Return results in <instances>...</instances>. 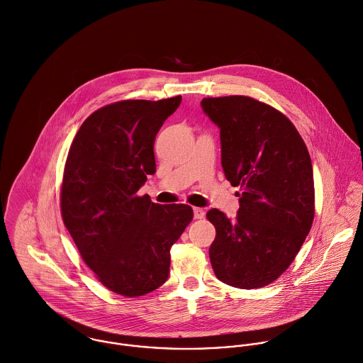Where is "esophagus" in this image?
<instances>
[{
  "instance_id": "obj_1",
  "label": "esophagus",
  "mask_w": 363,
  "mask_h": 363,
  "mask_svg": "<svg viewBox=\"0 0 363 363\" xmlns=\"http://www.w3.org/2000/svg\"><path fill=\"white\" fill-rule=\"evenodd\" d=\"M194 218H205V211L201 208H194Z\"/></svg>"
}]
</instances>
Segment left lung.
<instances>
[{"mask_svg": "<svg viewBox=\"0 0 363 363\" xmlns=\"http://www.w3.org/2000/svg\"><path fill=\"white\" fill-rule=\"evenodd\" d=\"M201 106L220 129L224 175L241 189L237 218L206 213L216 227L212 268L225 285L267 286L288 269L313 224L310 154L289 119L254 98H203Z\"/></svg>", "mask_w": 363, "mask_h": 363, "instance_id": "8db88e82", "label": "left lung"}]
</instances>
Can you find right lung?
<instances>
[{
    "mask_svg": "<svg viewBox=\"0 0 363 363\" xmlns=\"http://www.w3.org/2000/svg\"><path fill=\"white\" fill-rule=\"evenodd\" d=\"M121 101L85 119L70 147L62 185V216L84 262L109 290L143 296L169 275V250L194 218L188 205L138 196L155 172L154 140L179 106Z\"/></svg>",
    "mask_w": 363,
    "mask_h": 363,
    "instance_id": "add662e5",
    "label": "right lung"
}]
</instances>
